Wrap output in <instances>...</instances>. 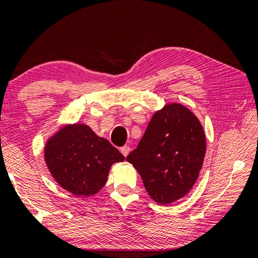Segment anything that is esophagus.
<instances>
[{
    "instance_id": "1",
    "label": "esophagus",
    "mask_w": 258,
    "mask_h": 258,
    "mask_svg": "<svg viewBox=\"0 0 258 258\" xmlns=\"http://www.w3.org/2000/svg\"><path fill=\"white\" fill-rule=\"evenodd\" d=\"M120 152H121V154H122V155H124V156H127L128 153L131 152L130 146H124V147H121V148H120Z\"/></svg>"
}]
</instances>
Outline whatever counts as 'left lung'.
<instances>
[{"instance_id":"left-lung-1","label":"left lung","mask_w":258,"mask_h":258,"mask_svg":"<svg viewBox=\"0 0 258 258\" xmlns=\"http://www.w3.org/2000/svg\"><path fill=\"white\" fill-rule=\"evenodd\" d=\"M205 153L201 121L185 106L172 103L154 113L139 145L126 160L140 174L151 198L167 205L192 189Z\"/></svg>"}]
</instances>
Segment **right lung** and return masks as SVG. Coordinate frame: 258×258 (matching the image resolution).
<instances>
[{
  "instance_id": "1",
  "label": "right lung",
  "mask_w": 258,
  "mask_h": 258,
  "mask_svg": "<svg viewBox=\"0 0 258 258\" xmlns=\"http://www.w3.org/2000/svg\"><path fill=\"white\" fill-rule=\"evenodd\" d=\"M125 157L89 126L61 128L45 147L48 170L59 185L75 196H90L104 186L111 166Z\"/></svg>"
}]
</instances>
